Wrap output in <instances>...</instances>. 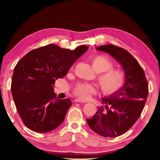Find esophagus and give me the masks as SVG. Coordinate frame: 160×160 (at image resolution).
Wrapping results in <instances>:
<instances>
[{
  "label": "esophagus",
  "instance_id": "34e87169",
  "mask_svg": "<svg viewBox=\"0 0 160 160\" xmlns=\"http://www.w3.org/2000/svg\"><path fill=\"white\" fill-rule=\"evenodd\" d=\"M75 102H82V103H86V102L85 101H84V100H82V99H80V98H76V99H75Z\"/></svg>",
  "mask_w": 160,
  "mask_h": 160
}]
</instances>
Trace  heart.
<instances>
[{
	"label": "heart",
	"mask_w": 160,
	"mask_h": 160,
	"mask_svg": "<svg viewBox=\"0 0 160 160\" xmlns=\"http://www.w3.org/2000/svg\"><path fill=\"white\" fill-rule=\"evenodd\" d=\"M91 62L94 70L99 73L98 81L104 94L110 95L121 89L125 81V74L122 70L113 68V62L105 55L93 56ZM95 92V86L86 82H79L74 89V95L82 99L90 98Z\"/></svg>",
	"instance_id": "b5f03b06"
}]
</instances>
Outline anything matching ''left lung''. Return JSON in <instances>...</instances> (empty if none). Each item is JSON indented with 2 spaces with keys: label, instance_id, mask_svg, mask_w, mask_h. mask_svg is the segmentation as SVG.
<instances>
[{
  "label": "left lung",
  "instance_id": "1",
  "mask_svg": "<svg viewBox=\"0 0 160 160\" xmlns=\"http://www.w3.org/2000/svg\"><path fill=\"white\" fill-rule=\"evenodd\" d=\"M96 49L109 53L121 64L125 81L119 90L102 99L105 107H98L96 114L86 121L93 132L114 138L127 132L138 119L148 95V85L144 70L128 51L113 45Z\"/></svg>",
  "mask_w": 160,
  "mask_h": 160
}]
</instances>
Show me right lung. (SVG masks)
Listing matches in <instances>:
<instances>
[{"mask_svg":"<svg viewBox=\"0 0 160 160\" xmlns=\"http://www.w3.org/2000/svg\"><path fill=\"white\" fill-rule=\"evenodd\" d=\"M88 49L86 45L70 50L50 44L29 51L17 63L11 91L18 113L28 128L44 133L62 122L72 103L69 98H57L53 86Z\"/></svg>","mask_w":160,"mask_h":160,"instance_id":"obj_1","label":"right lung"}]
</instances>
